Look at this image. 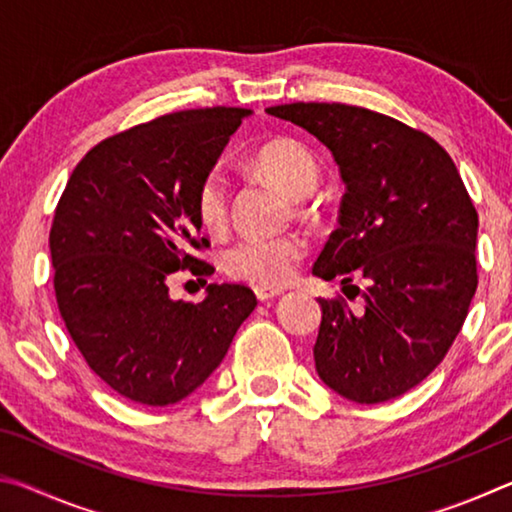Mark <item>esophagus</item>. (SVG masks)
<instances>
[{"mask_svg": "<svg viewBox=\"0 0 512 512\" xmlns=\"http://www.w3.org/2000/svg\"><path fill=\"white\" fill-rule=\"evenodd\" d=\"M282 289H268V287H255V296H257V300H262V302H266V300H271V298H277V296H282Z\"/></svg>", "mask_w": 512, "mask_h": 512, "instance_id": "esophagus-1", "label": "esophagus"}]
</instances>
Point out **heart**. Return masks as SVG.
<instances>
[{
    "label": "heart",
    "mask_w": 512,
    "mask_h": 512,
    "mask_svg": "<svg viewBox=\"0 0 512 512\" xmlns=\"http://www.w3.org/2000/svg\"><path fill=\"white\" fill-rule=\"evenodd\" d=\"M255 167L280 185L293 198L314 194L320 169L314 155L293 140H277L262 146L255 155ZM196 216L205 230L221 232L230 216V185L221 169H210L198 180L194 194ZM307 244L300 235H246L223 250L225 273L255 287H282L291 280Z\"/></svg>",
    "instance_id": "heart-1"
}]
</instances>
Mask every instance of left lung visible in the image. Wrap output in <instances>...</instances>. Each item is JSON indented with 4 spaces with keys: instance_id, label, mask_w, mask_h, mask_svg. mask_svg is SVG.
<instances>
[{
    "instance_id": "left-lung-1",
    "label": "left lung",
    "mask_w": 512,
    "mask_h": 512,
    "mask_svg": "<svg viewBox=\"0 0 512 512\" xmlns=\"http://www.w3.org/2000/svg\"><path fill=\"white\" fill-rule=\"evenodd\" d=\"M266 112L323 142L345 183L314 273L357 289L363 309L320 298L318 377L357 404L400 397L445 359L479 284V214L461 173L433 137L375 110L298 101Z\"/></svg>"
}]
</instances>
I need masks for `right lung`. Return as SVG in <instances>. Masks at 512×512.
Wrapping results in <instances>:
<instances>
[{"label":"right lung","mask_w":512,"mask_h":512,"mask_svg":"<svg viewBox=\"0 0 512 512\" xmlns=\"http://www.w3.org/2000/svg\"><path fill=\"white\" fill-rule=\"evenodd\" d=\"M244 108L155 117L83 155L49 232L60 318L88 366L119 395L167 406L196 391L257 307L244 284H210L203 302L169 298V280L214 266L196 253L194 194Z\"/></svg>","instance_id":"add662e5"}]
</instances>
